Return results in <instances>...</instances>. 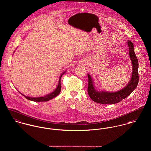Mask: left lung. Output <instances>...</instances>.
<instances>
[{
    "instance_id": "1",
    "label": "left lung",
    "mask_w": 151,
    "mask_h": 151,
    "mask_svg": "<svg viewBox=\"0 0 151 151\" xmlns=\"http://www.w3.org/2000/svg\"><path fill=\"white\" fill-rule=\"evenodd\" d=\"M127 45L129 47V53L133 67L131 81L127 86L119 91L111 93L103 91L99 92L94 88L92 79L88 74V86L87 91L89 97L93 101L103 104H113L117 103L129 96L133 90L137 87L139 83L138 60L134 52V47L132 43L128 40L127 42Z\"/></svg>"
}]
</instances>
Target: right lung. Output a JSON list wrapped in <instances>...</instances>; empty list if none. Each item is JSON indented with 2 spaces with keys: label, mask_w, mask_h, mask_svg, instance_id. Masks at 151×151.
Here are the masks:
<instances>
[{
  "label": "right lung",
  "mask_w": 151,
  "mask_h": 151,
  "mask_svg": "<svg viewBox=\"0 0 151 151\" xmlns=\"http://www.w3.org/2000/svg\"><path fill=\"white\" fill-rule=\"evenodd\" d=\"M65 73V72H64L61 75L60 77V79L59 81V84H58V86L57 87L56 89L52 92V93H51L49 95H47L46 96H43V97H39V98H30V97H28V96H24V95L22 94L23 96H24V97H26V98L28 99V100H31V101H37V102H40V101H47L52 99L56 97V96H58L60 91H61V84H60V80H61V78L63 74H64Z\"/></svg>",
  "instance_id": "add662e5"
}]
</instances>
